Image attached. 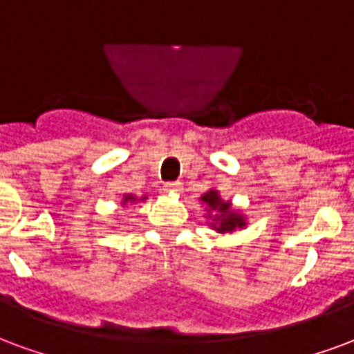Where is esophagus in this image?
<instances>
[{"label":"esophagus","mask_w":354,"mask_h":354,"mask_svg":"<svg viewBox=\"0 0 354 354\" xmlns=\"http://www.w3.org/2000/svg\"><path fill=\"white\" fill-rule=\"evenodd\" d=\"M164 190L166 192H180V183H166Z\"/></svg>","instance_id":"esophagus-1"}]
</instances>
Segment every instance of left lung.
Instances as JSON below:
<instances>
[{
    "mask_svg": "<svg viewBox=\"0 0 354 354\" xmlns=\"http://www.w3.org/2000/svg\"><path fill=\"white\" fill-rule=\"evenodd\" d=\"M200 200L205 203V211H207L205 216L209 218L207 224L218 234H232L236 230H243L247 226V216L239 209L232 207V202L223 200L215 188H209Z\"/></svg>",
    "mask_w": 354,
    "mask_h": 354,
    "instance_id": "left-lung-1",
    "label": "left lung"
}]
</instances>
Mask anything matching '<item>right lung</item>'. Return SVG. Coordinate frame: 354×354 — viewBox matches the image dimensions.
<instances>
[{"label":"right lung","mask_w":354,"mask_h":354,"mask_svg":"<svg viewBox=\"0 0 354 354\" xmlns=\"http://www.w3.org/2000/svg\"><path fill=\"white\" fill-rule=\"evenodd\" d=\"M147 196H141V198H138V196L133 194H124L122 196V207H126L128 203H139V202H145Z\"/></svg>","instance_id":"obj_1"}]
</instances>
